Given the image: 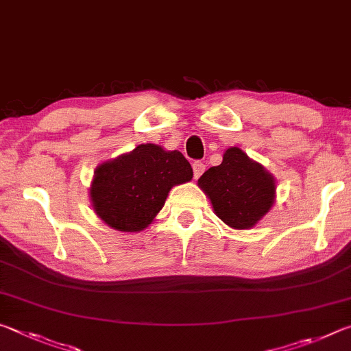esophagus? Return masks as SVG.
Here are the masks:
<instances>
[{
  "mask_svg": "<svg viewBox=\"0 0 351 351\" xmlns=\"http://www.w3.org/2000/svg\"><path fill=\"white\" fill-rule=\"evenodd\" d=\"M192 167H193V178H195V180H198V178L203 175L204 170H206V165L201 161H195L192 164Z\"/></svg>",
  "mask_w": 351,
  "mask_h": 351,
  "instance_id": "1",
  "label": "esophagus"
}]
</instances>
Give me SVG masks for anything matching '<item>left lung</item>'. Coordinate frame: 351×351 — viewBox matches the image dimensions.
<instances>
[{
	"instance_id": "obj_1",
	"label": "left lung",
	"mask_w": 351,
	"mask_h": 351,
	"mask_svg": "<svg viewBox=\"0 0 351 351\" xmlns=\"http://www.w3.org/2000/svg\"><path fill=\"white\" fill-rule=\"evenodd\" d=\"M198 186L209 197L217 217L234 229L257 224L276 198L274 176L237 147L224 152L221 164L204 171Z\"/></svg>"
}]
</instances>
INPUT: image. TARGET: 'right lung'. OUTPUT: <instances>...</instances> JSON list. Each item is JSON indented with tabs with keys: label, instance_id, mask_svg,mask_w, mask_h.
Returning a JSON list of instances; mask_svg holds the SVG:
<instances>
[{
	"label": "right lung",
	"instance_id": "add662e5",
	"mask_svg": "<svg viewBox=\"0 0 351 351\" xmlns=\"http://www.w3.org/2000/svg\"><path fill=\"white\" fill-rule=\"evenodd\" d=\"M192 178L193 170L181 152L141 144L94 171L93 209L110 228L139 232L162 209L170 189Z\"/></svg>",
	"mask_w": 351,
	"mask_h": 351
}]
</instances>
